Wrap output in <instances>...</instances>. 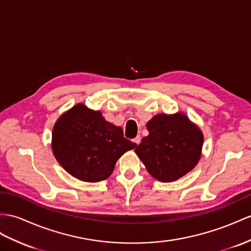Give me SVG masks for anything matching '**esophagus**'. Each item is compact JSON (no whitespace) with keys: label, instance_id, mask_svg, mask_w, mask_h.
<instances>
[{"label":"esophagus","instance_id":"1","mask_svg":"<svg viewBox=\"0 0 251 251\" xmlns=\"http://www.w3.org/2000/svg\"><path fill=\"white\" fill-rule=\"evenodd\" d=\"M132 141H133V143H134V144L139 145V144H140V142H141V137H140V136H137V137L134 138Z\"/></svg>","mask_w":251,"mask_h":251}]
</instances>
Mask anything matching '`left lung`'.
Listing matches in <instances>:
<instances>
[{
	"mask_svg": "<svg viewBox=\"0 0 251 251\" xmlns=\"http://www.w3.org/2000/svg\"><path fill=\"white\" fill-rule=\"evenodd\" d=\"M134 151L147 172L162 182H172L192 171L201 156L203 136L183 113L157 114L146 124Z\"/></svg>",
	"mask_w": 251,
	"mask_h": 251,
	"instance_id": "1",
	"label": "left lung"
}]
</instances>
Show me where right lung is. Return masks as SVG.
Returning a JSON list of instances; mask_svg holds the SVG:
<instances>
[{
    "label": "right lung",
    "mask_w": 251,
    "mask_h": 251,
    "mask_svg": "<svg viewBox=\"0 0 251 251\" xmlns=\"http://www.w3.org/2000/svg\"><path fill=\"white\" fill-rule=\"evenodd\" d=\"M136 145L124 138L121 127L83 104L63 113L52 133L57 161L69 174L86 182L105 180L112 174L118 159Z\"/></svg>",
    "instance_id": "right-lung-1"
}]
</instances>
